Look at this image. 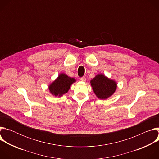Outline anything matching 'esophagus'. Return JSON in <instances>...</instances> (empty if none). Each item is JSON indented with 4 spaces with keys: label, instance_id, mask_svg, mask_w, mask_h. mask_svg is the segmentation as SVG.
Wrapping results in <instances>:
<instances>
[{
    "label": "esophagus",
    "instance_id": "34e87169",
    "mask_svg": "<svg viewBox=\"0 0 159 159\" xmlns=\"http://www.w3.org/2000/svg\"><path fill=\"white\" fill-rule=\"evenodd\" d=\"M80 79V80L82 81V82H85V81L86 80V78H85V77H81Z\"/></svg>",
    "mask_w": 159,
    "mask_h": 159
}]
</instances>
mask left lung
<instances>
[{
    "label": "left lung",
    "mask_w": 159,
    "mask_h": 159,
    "mask_svg": "<svg viewBox=\"0 0 159 159\" xmlns=\"http://www.w3.org/2000/svg\"><path fill=\"white\" fill-rule=\"evenodd\" d=\"M94 92L97 97L101 99H105L115 92L116 83L109 79L104 75L99 74L90 81Z\"/></svg>",
    "instance_id": "8db88e82"
}]
</instances>
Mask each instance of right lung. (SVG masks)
<instances>
[{"label": "right lung", "instance_id": "1", "mask_svg": "<svg viewBox=\"0 0 159 159\" xmlns=\"http://www.w3.org/2000/svg\"><path fill=\"white\" fill-rule=\"evenodd\" d=\"M75 82V79L68 77L64 74H61L50 86V93L55 96H61L66 93L72 83Z\"/></svg>", "mask_w": 159, "mask_h": 159}]
</instances>
